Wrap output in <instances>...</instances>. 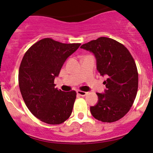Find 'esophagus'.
Listing matches in <instances>:
<instances>
[{"label": "esophagus", "instance_id": "34e87169", "mask_svg": "<svg viewBox=\"0 0 153 153\" xmlns=\"http://www.w3.org/2000/svg\"><path fill=\"white\" fill-rule=\"evenodd\" d=\"M77 94H78V95H80V96H86V95L88 94V92H85V91H77Z\"/></svg>", "mask_w": 153, "mask_h": 153}]
</instances>
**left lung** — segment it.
I'll return each instance as SVG.
<instances>
[{
    "label": "left lung",
    "mask_w": 153,
    "mask_h": 153,
    "mask_svg": "<svg viewBox=\"0 0 153 153\" xmlns=\"http://www.w3.org/2000/svg\"><path fill=\"white\" fill-rule=\"evenodd\" d=\"M80 48L93 52L97 71L106 75L105 94L97 93L98 103L90 108L95 119L114 122L127 114L134 103L138 89V72L129 51L111 38L99 37L83 44Z\"/></svg>",
    "instance_id": "left-lung-1"
}]
</instances>
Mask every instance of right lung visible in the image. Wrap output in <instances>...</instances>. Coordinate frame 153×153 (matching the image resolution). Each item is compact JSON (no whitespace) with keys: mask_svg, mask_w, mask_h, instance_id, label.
<instances>
[{"mask_svg":"<svg viewBox=\"0 0 153 153\" xmlns=\"http://www.w3.org/2000/svg\"><path fill=\"white\" fill-rule=\"evenodd\" d=\"M80 46L45 38L24 54L19 71V85L26 106L34 117L49 124H62L70 117L76 92L54 88L66 59Z\"/></svg>","mask_w":153,"mask_h":153,"instance_id":"right-lung-1","label":"right lung"}]
</instances>
